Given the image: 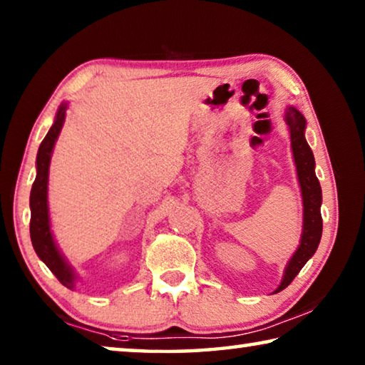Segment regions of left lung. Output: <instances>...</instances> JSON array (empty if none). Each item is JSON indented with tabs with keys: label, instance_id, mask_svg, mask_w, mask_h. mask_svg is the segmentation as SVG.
I'll use <instances>...</instances> for the list:
<instances>
[{
	"label": "left lung",
	"instance_id": "left-lung-1",
	"mask_svg": "<svg viewBox=\"0 0 365 365\" xmlns=\"http://www.w3.org/2000/svg\"><path fill=\"white\" fill-rule=\"evenodd\" d=\"M287 123L292 133V150L298 170V178L302 191V205H304V228H302V238L298 251L289 261L288 267L283 275L280 287L275 293L285 289L304 264L314 256L322 237V215H320V205H322V190L317 180L316 170H314V154L304 138L306 120L298 109L288 108Z\"/></svg>",
	"mask_w": 365,
	"mask_h": 365
}]
</instances>
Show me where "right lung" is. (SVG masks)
I'll return each instance as SVG.
<instances>
[{
  "label": "right lung",
  "mask_w": 365,
  "mask_h": 365,
  "mask_svg": "<svg viewBox=\"0 0 365 365\" xmlns=\"http://www.w3.org/2000/svg\"><path fill=\"white\" fill-rule=\"evenodd\" d=\"M66 117V104L59 108L56 120L53 127L49 128L45 140L41 141L36 154V177L30 191V238H32L34 250L43 262L48 265V269L56 275V279L67 288H73V274L69 265L66 264L64 257L61 256L56 245H54L51 230H49V219H48V170L49 160H51V153L54 141L61 132V127L64 123Z\"/></svg>",
  "instance_id": "obj_1"
}]
</instances>
